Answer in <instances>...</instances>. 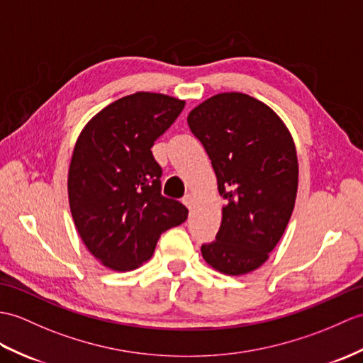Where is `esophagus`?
Masks as SVG:
<instances>
[{"instance_id": "34e87169", "label": "esophagus", "mask_w": 363, "mask_h": 363, "mask_svg": "<svg viewBox=\"0 0 363 363\" xmlns=\"http://www.w3.org/2000/svg\"><path fill=\"white\" fill-rule=\"evenodd\" d=\"M182 204L187 207V208H191V206H193V196L191 195H185L182 198Z\"/></svg>"}]
</instances>
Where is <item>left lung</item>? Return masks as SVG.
I'll use <instances>...</instances> for the list:
<instances>
[{"instance_id": "obj_1", "label": "left lung", "mask_w": 363, "mask_h": 363, "mask_svg": "<svg viewBox=\"0 0 363 363\" xmlns=\"http://www.w3.org/2000/svg\"><path fill=\"white\" fill-rule=\"evenodd\" d=\"M225 201L216 238L201 246L216 271L242 275L269 258L289 223L298 162L291 134L271 108L241 92H224L189 114Z\"/></svg>"}]
</instances>
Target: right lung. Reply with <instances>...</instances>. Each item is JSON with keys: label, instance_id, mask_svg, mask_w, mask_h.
I'll use <instances>...</instances> for the list:
<instances>
[{"label": "right lung", "instance_id": "obj_1", "mask_svg": "<svg viewBox=\"0 0 363 363\" xmlns=\"http://www.w3.org/2000/svg\"><path fill=\"white\" fill-rule=\"evenodd\" d=\"M184 105L155 92L122 97L92 117L75 143L67 176L74 224L114 271L145 263L159 237L187 220L185 206L162 196V168L151 153Z\"/></svg>", "mask_w": 363, "mask_h": 363}]
</instances>
